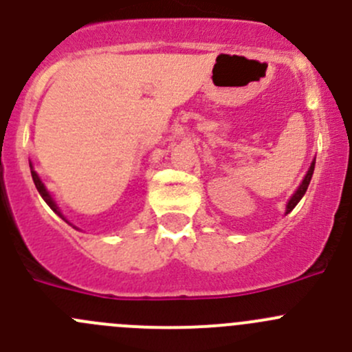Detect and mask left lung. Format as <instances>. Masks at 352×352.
<instances>
[{"label":"left lung","mask_w":352,"mask_h":352,"mask_svg":"<svg viewBox=\"0 0 352 352\" xmlns=\"http://www.w3.org/2000/svg\"><path fill=\"white\" fill-rule=\"evenodd\" d=\"M313 170H314V160H313V162H311L309 170H307L306 176H304V179H302V183H300V185H299V188H297V190H296V193H294V195L290 197L289 204H287V212H285V214H289L290 210H292L294 207H296L297 204H299V200L302 199V197H304V193H306L307 186H309L311 178H313Z\"/></svg>","instance_id":"1"}]
</instances>
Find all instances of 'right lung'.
Segmentation results:
<instances>
[{
	"mask_svg": "<svg viewBox=\"0 0 352 352\" xmlns=\"http://www.w3.org/2000/svg\"><path fill=\"white\" fill-rule=\"evenodd\" d=\"M31 174H32V182H34V185H36V188H38L39 195H41L43 199H45V202L48 204V206L52 207V209L55 210V212L58 214V216H62V212H60L58 206H56V204H55V200L52 199V195H50V192H48V190L45 188V185H43V182H41V179H39L38 173H36V170L32 169V164H31ZM62 217H63V216H62ZM63 219H65V217H63ZM65 221H67V219H65Z\"/></svg>",
	"mask_w": 352,
	"mask_h": 352,
	"instance_id": "1",
	"label": "right lung"
}]
</instances>
